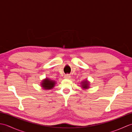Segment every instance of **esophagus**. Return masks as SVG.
<instances>
[{
    "label": "esophagus",
    "mask_w": 132,
    "mask_h": 132,
    "mask_svg": "<svg viewBox=\"0 0 132 132\" xmlns=\"http://www.w3.org/2000/svg\"><path fill=\"white\" fill-rule=\"evenodd\" d=\"M70 77H71V76L70 75H69V74H66L65 75H64V78H66V79H70Z\"/></svg>",
    "instance_id": "34e87169"
}]
</instances>
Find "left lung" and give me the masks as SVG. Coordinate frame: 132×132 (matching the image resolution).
<instances>
[{"label": "left lung", "instance_id": "1", "mask_svg": "<svg viewBox=\"0 0 132 132\" xmlns=\"http://www.w3.org/2000/svg\"><path fill=\"white\" fill-rule=\"evenodd\" d=\"M81 86L83 89H87L89 88V82L87 80H86L81 83Z\"/></svg>", "mask_w": 132, "mask_h": 132}]
</instances>
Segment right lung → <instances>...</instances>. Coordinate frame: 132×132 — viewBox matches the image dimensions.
<instances>
[{
    "label": "right lung",
    "mask_w": 132,
    "mask_h": 132,
    "mask_svg": "<svg viewBox=\"0 0 132 132\" xmlns=\"http://www.w3.org/2000/svg\"><path fill=\"white\" fill-rule=\"evenodd\" d=\"M55 84V82L54 80L46 78L43 80L41 83V87L45 89H51L54 87Z\"/></svg>",
    "instance_id": "right-lung-1"
}]
</instances>
